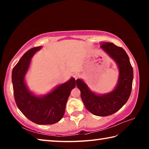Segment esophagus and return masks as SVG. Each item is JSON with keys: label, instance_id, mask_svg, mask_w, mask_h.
Here are the masks:
<instances>
[{"label": "esophagus", "instance_id": "obj_1", "mask_svg": "<svg viewBox=\"0 0 149 149\" xmlns=\"http://www.w3.org/2000/svg\"><path fill=\"white\" fill-rule=\"evenodd\" d=\"M73 77H74L75 79H77L78 77H79V74L78 72H74L73 74Z\"/></svg>", "mask_w": 149, "mask_h": 149}]
</instances>
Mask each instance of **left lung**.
Instances as JSON below:
<instances>
[{"mask_svg": "<svg viewBox=\"0 0 149 149\" xmlns=\"http://www.w3.org/2000/svg\"><path fill=\"white\" fill-rule=\"evenodd\" d=\"M100 48L117 64L119 74L114 89L99 94L91 90L82 79H77L76 85L87 110L98 116H107L116 112L127 101L132 92L133 71L129 56L122 47L111 42H102Z\"/></svg>", "mask_w": 149, "mask_h": 149, "instance_id": "8db88e82", "label": "left lung"}]
</instances>
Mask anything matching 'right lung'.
<instances>
[{"label":"right lung","instance_id":"add662e5","mask_svg":"<svg viewBox=\"0 0 149 149\" xmlns=\"http://www.w3.org/2000/svg\"><path fill=\"white\" fill-rule=\"evenodd\" d=\"M42 47L32 48L22 56L12 70V81L16 104L25 116L37 124L49 125L62 118L67 100L76 82L71 77L45 95H36L29 89L26 75L33 56Z\"/></svg>","mask_w":149,"mask_h":149}]
</instances>
